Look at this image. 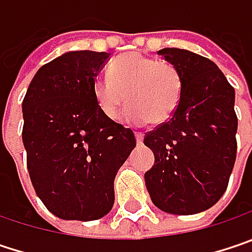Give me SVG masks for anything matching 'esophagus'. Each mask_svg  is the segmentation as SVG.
Listing matches in <instances>:
<instances>
[{"label": "esophagus", "mask_w": 252, "mask_h": 252, "mask_svg": "<svg viewBox=\"0 0 252 252\" xmlns=\"http://www.w3.org/2000/svg\"><path fill=\"white\" fill-rule=\"evenodd\" d=\"M135 136L136 143H137V145H142V143H143V137H145V135H143L142 132H135Z\"/></svg>", "instance_id": "obj_1"}]
</instances>
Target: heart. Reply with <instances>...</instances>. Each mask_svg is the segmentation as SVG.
Listing matches in <instances>:
<instances>
[{
  "label": "heart",
  "mask_w": 252,
  "mask_h": 252,
  "mask_svg": "<svg viewBox=\"0 0 252 252\" xmlns=\"http://www.w3.org/2000/svg\"><path fill=\"white\" fill-rule=\"evenodd\" d=\"M182 74L171 62L139 53L120 56L110 65V77L94 81V96L103 113L117 120L127 100L125 116L133 123L160 125L171 120L182 97ZM129 97H127V94Z\"/></svg>",
  "instance_id": "1"
}]
</instances>
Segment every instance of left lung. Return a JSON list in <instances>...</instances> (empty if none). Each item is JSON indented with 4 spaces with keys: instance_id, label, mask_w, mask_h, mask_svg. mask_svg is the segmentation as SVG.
Segmentation results:
<instances>
[{
    "instance_id": "8db88e82",
    "label": "left lung",
    "mask_w": 252,
    "mask_h": 252,
    "mask_svg": "<svg viewBox=\"0 0 252 252\" xmlns=\"http://www.w3.org/2000/svg\"><path fill=\"white\" fill-rule=\"evenodd\" d=\"M158 53L179 68L184 87L171 120L145 135L155 155L145 182L159 209L192 215L215 205L228 187L237 158L235 92L207 57L181 48Z\"/></svg>"
}]
</instances>
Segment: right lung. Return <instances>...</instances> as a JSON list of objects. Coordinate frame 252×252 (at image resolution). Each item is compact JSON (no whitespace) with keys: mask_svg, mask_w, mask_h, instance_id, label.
<instances>
[{"mask_svg":"<svg viewBox=\"0 0 252 252\" xmlns=\"http://www.w3.org/2000/svg\"><path fill=\"white\" fill-rule=\"evenodd\" d=\"M109 53L70 51L44 64L23 100V142L32 187L62 220L94 221L115 204L117 171L136 146L133 130L109 119L94 80Z\"/></svg>","mask_w":252,"mask_h":252,"instance_id":"right-lung-1","label":"right lung"}]
</instances>
